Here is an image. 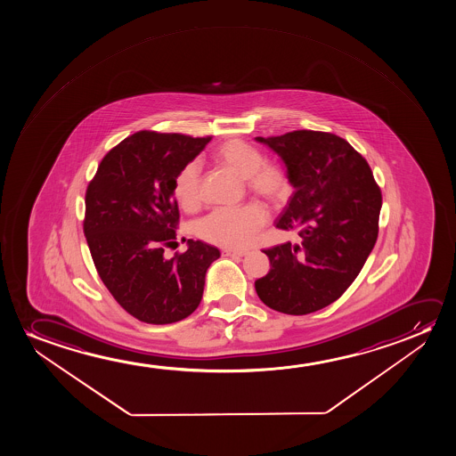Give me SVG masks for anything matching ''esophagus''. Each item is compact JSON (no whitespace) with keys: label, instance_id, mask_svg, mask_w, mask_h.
Listing matches in <instances>:
<instances>
[{"label":"esophagus","instance_id":"34e87169","mask_svg":"<svg viewBox=\"0 0 456 456\" xmlns=\"http://www.w3.org/2000/svg\"><path fill=\"white\" fill-rule=\"evenodd\" d=\"M224 256H246V250L241 249H225L223 250Z\"/></svg>","mask_w":456,"mask_h":456}]
</instances>
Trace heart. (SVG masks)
I'll use <instances>...</instances> for the list:
<instances>
[{
    "label": "heart",
    "instance_id": "b5f03b06",
    "mask_svg": "<svg viewBox=\"0 0 456 456\" xmlns=\"http://www.w3.org/2000/svg\"><path fill=\"white\" fill-rule=\"evenodd\" d=\"M213 159L243 177L250 194L271 207H279L293 191L287 168L265 160L262 151L240 138H231L216 146ZM173 196L177 206L193 212L200 204V168L190 162L179 169L173 182ZM266 224V212L260 204L248 202L235 208H216L198 221L196 235L207 243L225 249H241L254 243L258 232Z\"/></svg>",
    "mask_w": 456,
    "mask_h": 456
}]
</instances>
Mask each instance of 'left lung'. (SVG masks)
Returning <instances> with one entry per match:
<instances>
[{"mask_svg":"<svg viewBox=\"0 0 456 456\" xmlns=\"http://www.w3.org/2000/svg\"><path fill=\"white\" fill-rule=\"evenodd\" d=\"M256 140L287 165L294 191L275 227L299 237L263 250L271 269L256 281V294L275 312H318L343 296L374 249L380 187L364 157L330 132Z\"/></svg>","mask_w":456,"mask_h":456,"instance_id":"left-lung-1","label":"left lung"}]
</instances>
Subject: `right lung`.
Wrapping results in <instances>:
<instances>
[{"label":"right lung","mask_w":456,"mask_h":456,"mask_svg":"<svg viewBox=\"0 0 456 456\" xmlns=\"http://www.w3.org/2000/svg\"><path fill=\"white\" fill-rule=\"evenodd\" d=\"M212 137L140 131L101 160L86 191L84 233L94 268L113 299L146 324H173L200 305L215 246L175 244L179 207L173 182Z\"/></svg>","instance_id":"right-lung-1"}]
</instances>
